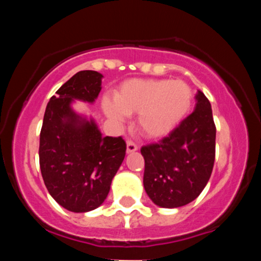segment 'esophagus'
Instances as JSON below:
<instances>
[{"label":"esophagus","mask_w":261,"mask_h":261,"mask_svg":"<svg viewBox=\"0 0 261 261\" xmlns=\"http://www.w3.org/2000/svg\"><path fill=\"white\" fill-rule=\"evenodd\" d=\"M139 149V146H137L136 142H134L133 140H127V152L131 153V152H135Z\"/></svg>","instance_id":"1"}]
</instances>
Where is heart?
Returning a JSON list of instances; mask_svg holds the SVG:
<instances>
[{
	"label": "heart",
	"instance_id": "b5f03b06",
	"mask_svg": "<svg viewBox=\"0 0 261 261\" xmlns=\"http://www.w3.org/2000/svg\"><path fill=\"white\" fill-rule=\"evenodd\" d=\"M114 101L104 103L110 118L121 120L124 115L139 114L141 134L157 139L172 133L188 115L193 91L182 81L130 80L119 87Z\"/></svg>",
	"mask_w": 261,
	"mask_h": 261
}]
</instances>
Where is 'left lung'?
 <instances>
[{"label": "left lung", "instance_id": "obj_1", "mask_svg": "<svg viewBox=\"0 0 261 261\" xmlns=\"http://www.w3.org/2000/svg\"><path fill=\"white\" fill-rule=\"evenodd\" d=\"M196 108L168 136L141 147L143 187L155 205L180 207L195 200L207 184L216 154V125L202 92Z\"/></svg>", "mask_w": 261, "mask_h": 261}]
</instances>
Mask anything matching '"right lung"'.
Here are the masks:
<instances>
[{
  "instance_id": "right-lung-1",
  "label": "right lung",
  "mask_w": 261,
  "mask_h": 261,
  "mask_svg": "<svg viewBox=\"0 0 261 261\" xmlns=\"http://www.w3.org/2000/svg\"><path fill=\"white\" fill-rule=\"evenodd\" d=\"M101 74L80 71L50 98L39 143L45 187L59 205L87 212L103 203L121 166L126 142L121 136L101 137L93 121L82 120L70 108L72 99L94 101Z\"/></svg>"
}]
</instances>
